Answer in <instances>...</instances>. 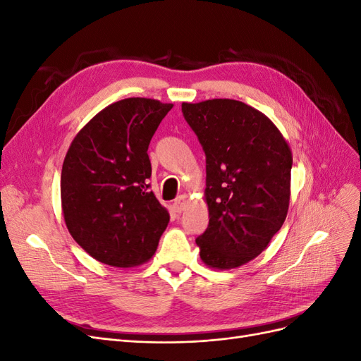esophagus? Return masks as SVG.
Here are the masks:
<instances>
[{
  "mask_svg": "<svg viewBox=\"0 0 361 361\" xmlns=\"http://www.w3.org/2000/svg\"><path fill=\"white\" fill-rule=\"evenodd\" d=\"M187 202H188L187 197H185V195H180V197H178L176 200H174V203H173V211L180 214V212L185 209V206H187Z\"/></svg>",
  "mask_w": 361,
  "mask_h": 361,
  "instance_id": "1",
  "label": "esophagus"
}]
</instances>
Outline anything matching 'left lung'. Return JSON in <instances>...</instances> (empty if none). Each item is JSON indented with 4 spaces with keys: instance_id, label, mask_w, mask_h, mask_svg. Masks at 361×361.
Here are the masks:
<instances>
[{
    "instance_id": "obj_1",
    "label": "left lung",
    "mask_w": 361,
    "mask_h": 361,
    "mask_svg": "<svg viewBox=\"0 0 361 361\" xmlns=\"http://www.w3.org/2000/svg\"><path fill=\"white\" fill-rule=\"evenodd\" d=\"M206 155L209 224L195 243L203 264L232 269L257 257L285 223L292 152L279 128L233 99L182 104Z\"/></svg>"
}]
</instances>
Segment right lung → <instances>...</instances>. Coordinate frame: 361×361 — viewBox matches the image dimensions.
Masks as SVG:
<instances>
[{
  "instance_id": "1",
  "label": "right lung",
  "mask_w": 361,
  "mask_h": 361,
  "mask_svg": "<svg viewBox=\"0 0 361 361\" xmlns=\"http://www.w3.org/2000/svg\"><path fill=\"white\" fill-rule=\"evenodd\" d=\"M173 104L128 97L105 106L75 135L61 170V209L93 259L133 268L155 255L170 221L150 191L147 149Z\"/></svg>"
}]
</instances>
